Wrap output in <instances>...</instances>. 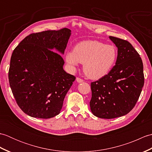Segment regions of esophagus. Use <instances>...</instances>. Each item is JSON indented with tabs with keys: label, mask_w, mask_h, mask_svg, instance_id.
Segmentation results:
<instances>
[{
	"label": "esophagus",
	"mask_w": 152,
	"mask_h": 152,
	"mask_svg": "<svg viewBox=\"0 0 152 152\" xmlns=\"http://www.w3.org/2000/svg\"><path fill=\"white\" fill-rule=\"evenodd\" d=\"M76 81L78 82V83H82V82H83V80H82V79H81V78H78V77H77V78H76Z\"/></svg>",
	"instance_id": "esophagus-1"
}]
</instances>
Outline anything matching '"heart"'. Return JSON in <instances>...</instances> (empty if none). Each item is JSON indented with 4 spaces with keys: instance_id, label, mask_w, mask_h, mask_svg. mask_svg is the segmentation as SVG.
I'll return each instance as SVG.
<instances>
[{
    "instance_id": "heart-1",
    "label": "heart",
    "mask_w": 152,
    "mask_h": 152,
    "mask_svg": "<svg viewBox=\"0 0 152 152\" xmlns=\"http://www.w3.org/2000/svg\"><path fill=\"white\" fill-rule=\"evenodd\" d=\"M117 51L112 45L99 41L88 40L77 44L73 51L66 55V61L74 69L79 63H83V72L91 79H99L107 74L114 66Z\"/></svg>"
}]
</instances>
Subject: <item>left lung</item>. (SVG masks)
<instances>
[{
  "label": "left lung",
  "mask_w": 152,
  "mask_h": 152,
  "mask_svg": "<svg viewBox=\"0 0 152 152\" xmlns=\"http://www.w3.org/2000/svg\"><path fill=\"white\" fill-rule=\"evenodd\" d=\"M109 38L118 48L115 65L91 83L89 102L93 115L104 119L127 114L136 104L144 83L142 61L136 50L127 40Z\"/></svg>",
  "instance_id": "left-lung-1"
}]
</instances>
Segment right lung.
<instances>
[{"mask_svg":"<svg viewBox=\"0 0 152 152\" xmlns=\"http://www.w3.org/2000/svg\"><path fill=\"white\" fill-rule=\"evenodd\" d=\"M70 34L67 28L31 34L13 51L10 86L19 107L31 117L48 119L60 113L76 77L64 70L63 59L54 51L63 54Z\"/></svg>","mask_w":152,"mask_h":152,"instance_id":"1","label":"right lung"}]
</instances>
